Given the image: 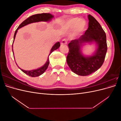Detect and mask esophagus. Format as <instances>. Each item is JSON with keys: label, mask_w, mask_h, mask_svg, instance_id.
Returning a JSON list of instances; mask_svg holds the SVG:
<instances>
[{"label": "esophagus", "mask_w": 121, "mask_h": 121, "mask_svg": "<svg viewBox=\"0 0 121 121\" xmlns=\"http://www.w3.org/2000/svg\"><path fill=\"white\" fill-rule=\"evenodd\" d=\"M67 43V39H63V40H62L61 42V44H66Z\"/></svg>", "instance_id": "1"}]
</instances>
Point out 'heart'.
<instances>
[{"label":"heart","mask_w":121,"mask_h":121,"mask_svg":"<svg viewBox=\"0 0 121 121\" xmlns=\"http://www.w3.org/2000/svg\"><path fill=\"white\" fill-rule=\"evenodd\" d=\"M67 25L69 28H73L75 27V31L76 33L82 32L86 26V23L85 20L79 19L77 17L72 18L68 21Z\"/></svg>","instance_id":"1"}]
</instances>
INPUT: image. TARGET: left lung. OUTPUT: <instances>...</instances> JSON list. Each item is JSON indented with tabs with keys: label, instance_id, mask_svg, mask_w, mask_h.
Here are the masks:
<instances>
[{
	"label": "left lung",
	"instance_id": "8db88e82",
	"mask_svg": "<svg viewBox=\"0 0 121 121\" xmlns=\"http://www.w3.org/2000/svg\"><path fill=\"white\" fill-rule=\"evenodd\" d=\"M88 28L78 39L73 40L68 44L69 53L67 62L69 68L77 75L85 76L99 69L104 61L107 52L105 33L96 20L90 14L88 16ZM95 42L96 51L91 56H84L82 53V44Z\"/></svg>",
	"mask_w": 121,
	"mask_h": 121
}]
</instances>
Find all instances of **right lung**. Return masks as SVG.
<instances>
[{
    "label": "right lung",
    "instance_id": "add662e5",
    "mask_svg": "<svg viewBox=\"0 0 121 121\" xmlns=\"http://www.w3.org/2000/svg\"><path fill=\"white\" fill-rule=\"evenodd\" d=\"M53 17V16H52V14L48 13H42L36 14H34V15L31 16L30 17H29L28 19H27L26 20H25L24 21H23V22L20 24V25L19 26V27H18V28L16 30V32H15V33H14V34L13 43L14 42V39H15L16 35V34H17V30H19L20 28L25 26H26V25H28V24H31V23H33L39 22H41V21L49 22V21L52 20V19ZM60 46V42H56L52 46V49H51V50H50V52L49 53V54L48 56V58H47V60L46 62V63L41 67L38 68L37 69H33V70L26 71V70H24V69H21V68H20L19 67H18V65H17V67L20 69H21L22 71L24 73H25L26 74L29 75V76L32 77H35L39 76L40 75H41L42 74H43L44 72L46 71V69H47V68H48V65H49V56H50V54L52 53L54 50H56L57 48H59ZM13 45H12V50H13Z\"/></svg>",
    "mask_w": 121,
    "mask_h": 121
}]
</instances>
